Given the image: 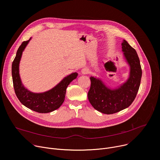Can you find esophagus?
<instances>
[{
	"mask_svg": "<svg viewBox=\"0 0 160 160\" xmlns=\"http://www.w3.org/2000/svg\"><path fill=\"white\" fill-rule=\"evenodd\" d=\"M88 72H89V70L88 69V68H83V69H82V71H81V73H82V74H83V75H86V74H87Z\"/></svg>",
	"mask_w": 160,
	"mask_h": 160,
	"instance_id": "1",
	"label": "esophagus"
}]
</instances>
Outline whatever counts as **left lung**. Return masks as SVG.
<instances>
[{
  "instance_id": "obj_1",
  "label": "left lung",
  "mask_w": 160,
  "mask_h": 160,
  "mask_svg": "<svg viewBox=\"0 0 160 160\" xmlns=\"http://www.w3.org/2000/svg\"><path fill=\"white\" fill-rule=\"evenodd\" d=\"M124 57L130 66L127 82L118 88L111 89L99 79L90 77L88 99L94 109L107 115L119 112L131 105L139 90L142 77L140 60L136 51L126 40L122 43Z\"/></svg>"
}]
</instances>
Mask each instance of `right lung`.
Returning a JSON list of instances; mask_svg holds the SVG:
<instances>
[{
	"mask_svg": "<svg viewBox=\"0 0 160 160\" xmlns=\"http://www.w3.org/2000/svg\"><path fill=\"white\" fill-rule=\"evenodd\" d=\"M31 38L22 42L18 48L12 64V77L16 95L19 101L27 108L40 112L47 113L58 109L64 101L67 87L77 77V73H73L63 78L56 87L43 93H33L27 90L22 84L19 73V64L22 51Z\"/></svg>",
	"mask_w": 160,
	"mask_h": 160,
	"instance_id": "1",
	"label": "right lung"
}]
</instances>
